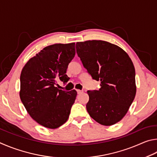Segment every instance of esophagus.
I'll return each instance as SVG.
<instances>
[{"instance_id": "esophagus-1", "label": "esophagus", "mask_w": 157, "mask_h": 157, "mask_svg": "<svg viewBox=\"0 0 157 157\" xmlns=\"http://www.w3.org/2000/svg\"><path fill=\"white\" fill-rule=\"evenodd\" d=\"M76 91H77V93H78V94H81L82 92H83V91H81V90H77Z\"/></svg>"}]
</instances>
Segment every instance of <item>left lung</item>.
Here are the masks:
<instances>
[{"label": "left lung", "instance_id": "1", "mask_svg": "<svg viewBox=\"0 0 157 157\" xmlns=\"http://www.w3.org/2000/svg\"><path fill=\"white\" fill-rule=\"evenodd\" d=\"M76 49L92 78L101 81L99 90L87 91L90 116L105 126L120 121L136 92L135 69L130 56L120 47L100 40L77 42Z\"/></svg>", "mask_w": 157, "mask_h": 157}]
</instances>
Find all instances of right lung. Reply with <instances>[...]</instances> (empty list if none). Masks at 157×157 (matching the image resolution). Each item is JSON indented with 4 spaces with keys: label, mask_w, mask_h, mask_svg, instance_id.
I'll return each instance as SVG.
<instances>
[{
    "label": "right lung",
    "mask_w": 157,
    "mask_h": 157,
    "mask_svg": "<svg viewBox=\"0 0 157 157\" xmlns=\"http://www.w3.org/2000/svg\"><path fill=\"white\" fill-rule=\"evenodd\" d=\"M75 53L74 43L49 45L31 58L21 71V100L30 117L45 128H59L70 116L77 92L56 86L59 80L68 81L66 71Z\"/></svg>",
    "instance_id": "1"
}]
</instances>
